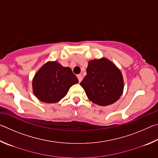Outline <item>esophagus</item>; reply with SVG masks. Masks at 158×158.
I'll list each match as a JSON object with an SVG mask.
<instances>
[{"instance_id": "1", "label": "esophagus", "mask_w": 158, "mask_h": 158, "mask_svg": "<svg viewBox=\"0 0 158 158\" xmlns=\"http://www.w3.org/2000/svg\"><path fill=\"white\" fill-rule=\"evenodd\" d=\"M77 78H78V79H79V81L81 82L82 81V79H83V77H82L81 74H78V75H77Z\"/></svg>"}]
</instances>
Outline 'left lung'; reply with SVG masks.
<instances>
[{
  "label": "left lung",
  "instance_id": "left-lung-1",
  "mask_svg": "<svg viewBox=\"0 0 158 158\" xmlns=\"http://www.w3.org/2000/svg\"><path fill=\"white\" fill-rule=\"evenodd\" d=\"M87 74L80 83L89 100L100 106H108L121 98L124 81L120 69L106 58L90 60Z\"/></svg>",
  "mask_w": 158,
  "mask_h": 158
}]
</instances>
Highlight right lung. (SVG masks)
I'll return each mask as SVG.
<instances>
[{
    "label": "right lung",
    "instance_id": "add662e5",
    "mask_svg": "<svg viewBox=\"0 0 158 158\" xmlns=\"http://www.w3.org/2000/svg\"><path fill=\"white\" fill-rule=\"evenodd\" d=\"M79 80L72 69L58 61H48L37 73L32 81L34 95L40 101L56 103L65 97L72 85Z\"/></svg>",
    "mask_w": 158,
    "mask_h": 158
}]
</instances>
